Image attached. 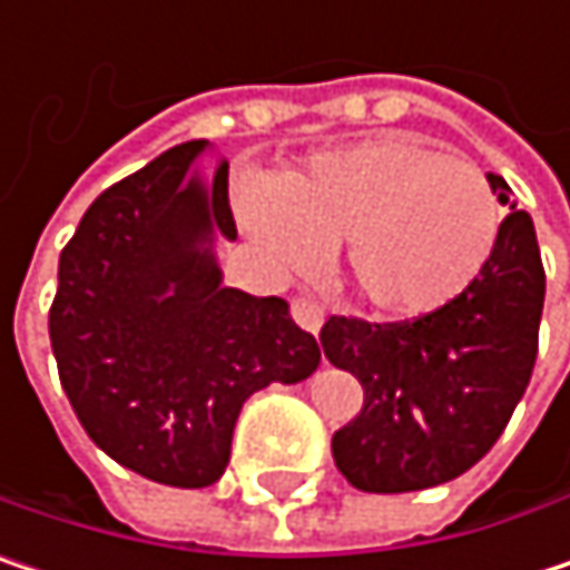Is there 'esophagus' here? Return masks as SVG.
<instances>
[{
  "instance_id": "34e87169",
  "label": "esophagus",
  "mask_w": 570,
  "mask_h": 570,
  "mask_svg": "<svg viewBox=\"0 0 570 570\" xmlns=\"http://www.w3.org/2000/svg\"><path fill=\"white\" fill-rule=\"evenodd\" d=\"M289 313H293V320H296L306 333H316V330L323 326V306H320L316 299H309V296H293Z\"/></svg>"
}]
</instances>
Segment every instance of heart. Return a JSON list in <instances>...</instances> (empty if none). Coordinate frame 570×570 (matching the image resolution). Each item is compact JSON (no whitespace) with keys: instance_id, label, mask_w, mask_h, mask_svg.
Listing matches in <instances>:
<instances>
[{"instance_id":"heart-1","label":"heart","mask_w":570,"mask_h":570,"mask_svg":"<svg viewBox=\"0 0 570 570\" xmlns=\"http://www.w3.org/2000/svg\"><path fill=\"white\" fill-rule=\"evenodd\" d=\"M250 230L303 261L343 244L353 296L393 320L429 316L489 267L502 210L489 177L405 135L323 151L247 197Z\"/></svg>"}]
</instances>
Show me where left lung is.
Here are the masks:
<instances>
[{
    "label": "left lung",
    "mask_w": 570,
    "mask_h": 570,
    "mask_svg": "<svg viewBox=\"0 0 570 570\" xmlns=\"http://www.w3.org/2000/svg\"><path fill=\"white\" fill-rule=\"evenodd\" d=\"M505 207L499 244L449 306L399 323L330 316L333 366L363 386V409L333 432V459L360 492H419L469 472L505 432L524 396L544 306V267L528 210L489 174Z\"/></svg>",
    "instance_id": "1"
}]
</instances>
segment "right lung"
Returning <instances> with one entry per match:
<instances>
[{"label":"right lung","mask_w":570,"mask_h":570,"mask_svg":"<svg viewBox=\"0 0 570 570\" xmlns=\"http://www.w3.org/2000/svg\"><path fill=\"white\" fill-rule=\"evenodd\" d=\"M204 141L165 151L101 190L58 257L49 336L88 439L125 469L214 485L240 405L320 366L313 333L281 296L220 286L214 234L234 240L227 165L190 177Z\"/></svg>","instance_id":"obj_1"}]
</instances>
